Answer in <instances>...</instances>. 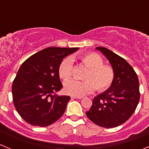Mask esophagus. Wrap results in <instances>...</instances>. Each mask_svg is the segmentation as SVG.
Masks as SVG:
<instances>
[{"mask_svg": "<svg viewBox=\"0 0 149 149\" xmlns=\"http://www.w3.org/2000/svg\"><path fill=\"white\" fill-rule=\"evenodd\" d=\"M71 98L73 99H82V97H74V96H71Z\"/></svg>", "mask_w": 149, "mask_h": 149, "instance_id": "1", "label": "esophagus"}]
</instances>
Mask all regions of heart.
Here are the masks:
<instances>
[{
    "mask_svg": "<svg viewBox=\"0 0 149 149\" xmlns=\"http://www.w3.org/2000/svg\"><path fill=\"white\" fill-rule=\"evenodd\" d=\"M80 61L88 69L84 79L80 81L69 80L64 83V91L69 95L82 97L92 93L95 89L100 92L107 91L115 81L113 68L104 64L102 58L95 52H88L80 57ZM73 71V60L70 57L64 58L58 68L60 78L66 81L70 79Z\"/></svg>",
    "mask_w": 149,
    "mask_h": 149,
    "instance_id": "b5f03b06",
    "label": "heart"
}]
</instances>
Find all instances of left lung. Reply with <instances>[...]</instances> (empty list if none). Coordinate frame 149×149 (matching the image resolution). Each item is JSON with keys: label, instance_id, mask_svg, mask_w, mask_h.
<instances>
[{"label": "left lung", "instance_id": "8db88e82", "mask_svg": "<svg viewBox=\"0 0 149 149\" xmlns=\"http://www.w3.org/2000/svg\"><path fill=\"white\" fill-rule=\"evenodd\" d=\"M104 55L115 70L112 86L94 98L86 115L88 119L103 127H115L125 123L139 102V81L136 71L122 57L102 47L96 48Z\"/></svg>", "mask_w": 149, "mask_h": 149}]
</instances>
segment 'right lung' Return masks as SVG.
<instances>
[{
	"label": "right lung",
	"instance_id": "add662e5",
	"mask_svg": "<svg viewBox=\"0 0 149 149\" xmlns=\"http://www.w3.org/2000/svg\"><path fill=\"white\" fill-rule=\"evenodd\" d=\"M79 47H47L27 58L17 72L12 95L19 115L33 126L46 127L63 115L69 96L54 94L63 88L58 68Z\"/></svg>",
	"mask_w": 149,
	"mask_h": 149
}]
</instances>
